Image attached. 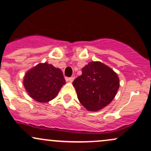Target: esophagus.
<instances>
[{
	"mask_svg": "<svg viewBox=\"0 0 151 151\" xmlns=\"http://www.w3.org/2000/svg\"><path fill=\"white\" fill-rule=\"evenodd\" d=\"M74 79H75V77H74V76H73V77L68 78H66V81H67V82H70V83H72L73 81H74Z\"/></svg>",
	"mask_w": 151,
	"mask_h": 151,
	"instance_id": "34e87169",
	"label": "esophagus"
}]
</instances>
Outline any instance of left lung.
Masks as SVG:
<instances>
[{
    "label": "left lung",
    "mask_w": 151,
    "mask_h": 151,
    "mask_svg": "<svg viewBox=\"0 0 151 151\" xmlns=\"http://www.w3.org/2000/svg\"><path fill=\"white\" fill-rule=\"evenodd\" d=\"M73 86L83 107L96 111L114 100L119 88V78L107 65L92 61L82 68V75L74 80Z\"/></svg>",
    "instance_id": "1"
}]
</instances>
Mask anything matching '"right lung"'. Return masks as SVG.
<instances>
[{
  "instance_id": "add662e5",
  "label": "right lung",
  "mask_w": 151,
  "mask_h": 151,
  "mask_svg": "<svg viewBox=\"0 0 151 151\" xmlns=\"http://www.w3.org/2000/svg\"><path fill=\"white\" fill-rule=\"evenodd\" d=\"M65 83L63 73L53 65L40 63L27 71L23 85L30 97L41 103L54 99Z\"/></svg>"
}]
</instances>
